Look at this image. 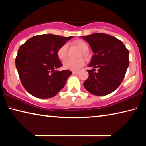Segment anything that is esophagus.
<instances>
[{"label":"esophagus","instance_id":"esophagus-1","mask_svg":"<svg viewBox=\"0 0 146 146\" xmlns=\"http://www.w3.org/2000/svg\"><path fill=\"white\" fill-rule=\"evenodd\" d=\"M78 73H79V71H73V74H76V75H77V74H78Z\"/></svg>","mask_w":146,"mask_h":146}]
</instances>
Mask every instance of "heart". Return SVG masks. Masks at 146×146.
Returning <instances> with one entry per match:
<instances>
[{"label":"heart","instance_id":"obj_1","mask_svg":"<svg viewBox=\"0 0 146 146\" xmlns=\"http://www.w3.org/2000/svg\"><path fill=\"white\" fill-rule=\"evenodd\" d=\"M73 44L82 50V55L84 57H88V50L89 49V46L88 43L82 40H77L73 41ZM68 45L67 43L62 45L57 50V56L60 60H64L66 58L68 54ZM84 65V60L82 58L71 59L68 58L64 62L65 68L70 69L72 71H76L81 68Z\"/></svg>","mask_w":146,"mask_h":146}]
</instances>
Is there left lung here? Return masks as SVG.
I'll return each mask as SVG.
<instances>
[{"label":"left lung","instance_id":"obj_1","mask_svg":"<svg viewBox=\"0 0 146 146\" xmlns=\"http://www.w3.org/2000/svg\"><path fill=\"white\" fill-rule=\"evenodd\" d=\"M81 38L90 44L94 53L88 66L94 69L88 70L89 77L84 82V88L95 96L112 93L125 75L129 50L118 39L106 34L94 33Z\"/></svg>","mask_w":146,"mask_h":146}]
</instances>
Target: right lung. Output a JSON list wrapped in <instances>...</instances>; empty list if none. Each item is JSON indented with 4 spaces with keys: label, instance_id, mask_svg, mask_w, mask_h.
I'll use <instances>...</instances> for the list:
<instances>
[{
    "label": "right lung",
    "instance_id": "obj_1",
    "mask_svg": "<svg viewBox=\"0 0 146 146\" xmlns=\"http://www.w3.org/2000/svg\"><path fill=\"white\" fill-rule=\"evenodd\" d=\"M52 34L35 36L21 45L15 66L25 89L40 99L54 97L63 88L71 71H58L62 66L57 50L72 38Z\"/></svg>",
    "mask_w": 146,
    "mask_h": 146
}]
</instances>
